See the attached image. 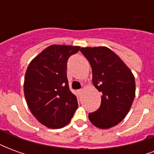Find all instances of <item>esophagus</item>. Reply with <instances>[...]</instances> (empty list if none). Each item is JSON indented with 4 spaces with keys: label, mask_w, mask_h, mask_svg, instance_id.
<instances>
[{
    "label": "esophagus",
    "mask_w": 154,
    "mask_h": 154,
    "mask_svg": "<svg viewBox=\"0 0 154 154\" xmlns=\"http://www.w3.org/2000/svg\"><path fill=\"white\" fill-rule=\"evenodd\" d=\"M82 91H83V89H78V90H77V92L78 93V95H82Z\"/></svg>",
    "instance_id": "34e87169"
}]
</instances>
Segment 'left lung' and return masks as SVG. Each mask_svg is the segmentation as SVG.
Here are the masks:
<instances>
[{"label":"left lung","mask_w":154,"mask_h":154,"mask_svg":"<svg viewBox=\"0 0 154 154\" xmlns=\"http://www.w3.org/2000/svg\"><path fill=\"white\" fill-rule=\"evenodd\" d=\"M92 70V83L101 92L99 109L89 113V119L100 129H109L121 122L135 97L132 72L118 55L106 47L82 48Z\"/></svg>","instance_id":"8db88e82"}]
</instances>
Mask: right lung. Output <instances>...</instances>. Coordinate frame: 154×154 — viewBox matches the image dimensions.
<instances>
[{
	"instance_id": "add662e5",
	"label": "right lung",
	"mask_w": 154,
	"mask_h": 154,
	"mask_svg": "<svg viewBox=\"0 0 154 154\" xmlns=\"http://www.w3.org/2000/svg\"><path fill=\"white\" fill-rule=\"evenodd\" d=\"M79 46L54 44L46 48L29 64L24 93L29 110L48 128L59 129L70 122L78 107L68 87L67 63Z\"/></svg>"
}]
</instances>
